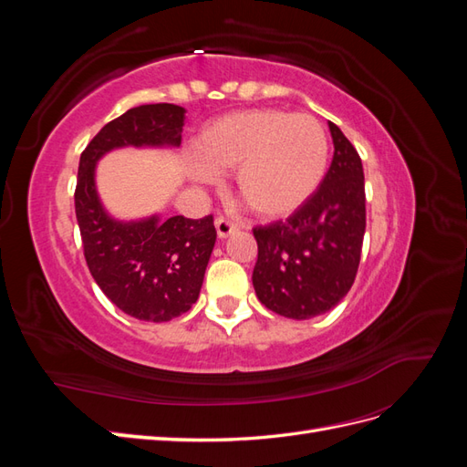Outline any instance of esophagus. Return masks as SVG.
<instances>
[{"mask_svg":"<svg viewBox=\"0 0 467 467\" xmlns=\"http://www.w3.org/2000/svg\"><path fill=\"white\" fill-rule=\"evenodd\" d=\"M214 225H216V232H218V237H220V239L230 237L232 234L237 232V223H234V222H230V220H225V218H216Z\"/></svg>","mask_w":467,"mask_h":467,"instance_id":"1","label":"esophagus"}]
</instances>
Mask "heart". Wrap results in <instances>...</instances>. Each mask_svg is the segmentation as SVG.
Instances as JSON below:
<instances>
[{
  "label": "heart",
  "instance_id": "heart-1",
  "mask_svg": "<svg viewBox=\"0 0 467 467\" xmlns=\"http://www.w3.org/2000/svg\"><path fill=\"white\" fill-rule=\"evenodd\" d=\"M191 175L214 182L234 171V187L257 216L278 220L300 210L329 167V136L307 112L247 109L208 122L192 142Z\"/></svg>",
  "mask_w": 467,
  "mask_h": 467
}]
</instances>
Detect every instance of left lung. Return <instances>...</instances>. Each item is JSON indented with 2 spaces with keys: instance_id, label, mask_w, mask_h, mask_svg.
<instances>
[{
  "instance_id": "left-lung-1",
  "label": "left lung",
  "mask_w": 467,
  "mask_h": 467,
  "mask_svg": "<svg viewBox=\"0 0 467 467\" xmlns=\"http://www.w3.org/2000/svg\"><path fill=\"white\" fill-rule=\"evenodd\" d=\"M333 161L319 189L285 222L253 230L259 255L253 288L263 306L290 319L329 312L355 282L366 230L360 155L329 122Z\"/></svg>"
}]
</instances>
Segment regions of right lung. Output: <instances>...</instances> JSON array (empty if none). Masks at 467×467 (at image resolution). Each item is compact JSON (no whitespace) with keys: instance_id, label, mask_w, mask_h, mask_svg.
<instances>
[{"instance_id":"add662e5","label":"right lung","mask_w":467,"mask_h":467,"mask_svg":"<svg viewBox=\"0 0 467 467\" xmlns=\"http://www.w3.org/2000/svg\"><path fill=\"white\" fill-rule=\"evenodd\" d=\"M185 112L171 103L134 107L105 124L79 158L76 216L89 273L112 304L140 321H171L199 300L216 244L214 220H119L101 202L95 171L112 150L179 148Z\"/></svg>"}]
</instances>
